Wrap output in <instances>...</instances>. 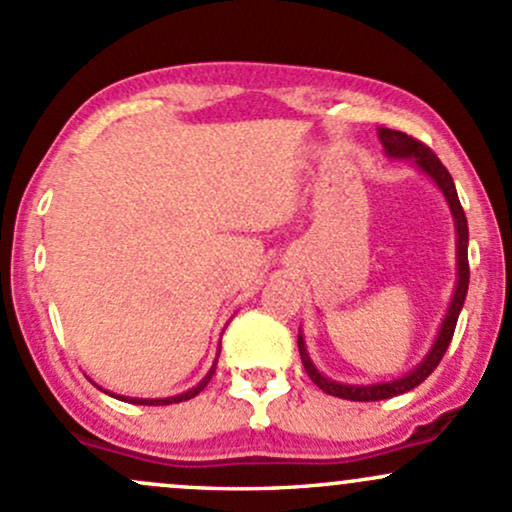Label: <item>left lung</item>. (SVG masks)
I'll return each mask as SVG.
<instances>
[{
  "label": "left lung",
  "mask_w": 512,
  "mask_h": 512,
  "mask_svg": "<svg viewBox=\"0 0 512 512\" xmlns=\"http://www.w3.org/2000/svg\"><path fill=\"white\" fill-rule=\"evenodd\" d=\"M380 142L385 146V154L390 158H409V161L416 163V168L424 170V173L438 185V190L443 192L445 202L452 211V219H455V231H457V286H455V296H452L448 313H445L443 325H440V332L433 342L431 351H428L424 361L419 363L414 370H409L407 375L402 378L390 380V383H378V385H344V383H334V380L325 378L313 366L310 361L308 349H305L303 337L298 334V351H301V361L305 373L310 375V380L320 387L322 392L332 397H342V399H351V402H378V399H390L397 395H404V392L414 390L416 385H421L433 370L438 368L440 358H443L445 351L452 342V334H455V325L457 317H460V310L464 305V298H467V286H469V260H467V243H469V228H467V216H464V209L460 204V197H457L455 182H452V175L448 173V168L438 161V156L428 149L426 144H421L419 139L409 137V134L397 132V129H387L380 127L378 129Z\"/></svg>",
  "instance_id": "obj_1"
}]
</instances>
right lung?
Masks as SVG:
<instances>
[{
	"label": "right lung",
	"mask_w": 512,
	"mask_h": 512,
	"mask_svg": "<svg viewBox=\"0 0 512 512\" xmlns=\"http://www.w3.org/2000/svg\"><path fill=\"white\" fill-rule=\"evenodd\" d=\"M216 361H219V358H216ZM216 361H214V366L209 368V373L204 375V380H202V383H199L197 387H192V390L182 392V395L166 397V399H139V397H120V395H117V399H122V402H132V404H149V407H161V404H178V402H185V399H192V397H197L199 392H202L204 387H207V383H209V380H211V375H214V370H216ZM113 397H115V395H113Z\"/></svg>",
	"instance_id": "add662e5"
}]
</instances>
